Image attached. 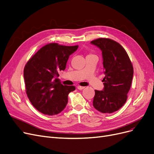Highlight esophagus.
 Wrapping results in <instances>:
<instances>
[{"instance_id": "esophagus-1", "label": "esophagus", "mask_w": 154, "mask_h": 154, "mask_svg": "<svg viewBox=\"0 0 154 154\" xmlns=\"http://www.w3.org/2000/svg\"><path fill=\"white\" fill-rule=\"evenodd\" d=\"M77 89H79V90H82L83 89H84V86H77Z\"/></svg>"}]
</instances>
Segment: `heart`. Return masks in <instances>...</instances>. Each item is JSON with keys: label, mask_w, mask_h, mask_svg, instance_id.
<instances>
[{"label": "heart", "mask_w": 154, "mask_h": 154, "mask_svg": "<svg viewBox=\"0 0 154 154\" xmlns=\"http://www.w3.org/2000/svg\"><path fill=\"white\" fill-rule=\"evenodd\" d=\"M92 55H94V54H89L88 56H92Z\"/></svg>", "instance_id": "b5f03b06"}]
</instances>
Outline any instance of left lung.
I'll use <instances>...</instances> for the list:
<instances>
[{"label": "left lung", "instance_id": "8db88e82", "mask_svg": "<svg viewBox=\"0 0 154 154\" xmlns=\"http://www.w3.org/2000/svg\"><path fill=\"white\" fill-rule=\"evenodd\" d=\"M91 43L102 51L105 77L103 91L95 90L93 106L105 113L117 111L126 103L131 86L133 66L122 45L107 38H99Z\"/></svg>", "mask_w": 154, "mask_h": 154}]
</instances>
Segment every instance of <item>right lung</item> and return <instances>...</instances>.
<instances>
[{
  "label": "right lung",
  "instance_id": "add662e5",
  "mask_svg": "<svg viewBox=\"0 0 154 154\" xmlns=\"http://www.w3.org/2000/svg\"><path fill=\"white\" fill-rule=\"evenodd\" d=\"M78 47L50 43L40 49L26 63L24 68L26 93L40 112L54 116L64 110L68 95L75 87L63 86L58 78V72L65 69L69 56Z\"/></svg>",
  "mask_w": 154,
  "mask_h": 154
}]
</instances>
